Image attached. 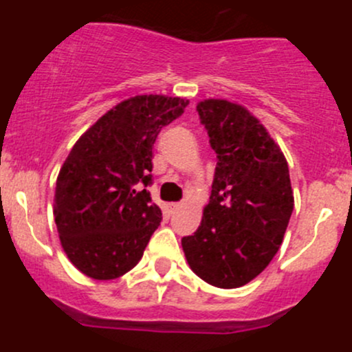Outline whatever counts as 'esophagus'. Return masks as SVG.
<instances>
[{
  "mask_svg": "<svg viewBox=\"0 0 352 352\" xmlns=\"http://www.w3.org/2000/svg\"><path fill=\"white\" fill-rule=\"evenodd\" d=\"M179 208H180L179 202H168V204H166V211H168L170 214H172V212H175Z\"/></svg>",
  "mask_w": 352,
  "mask_h": 352,
  "instance_id": "1",
  "label": "esophagus"
}]
</instances>
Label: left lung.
Listing matches in <instances>:
<instances>
[{
	"label": "left lung",
	"instance_id": "1",
	"mask_svg": "<svg viewBox=\"0 0 352 352\" xmlns=\"http://www.w3.org/2000/svg\"><path fill=\"white\" fill-rule=\"evenodd\" d=\"M199 119L214 150L209 204L182 248L190 269L209 285L240 287L269 265L293 212L289 170L261 120L239 104L209 98Z\"/></svg>",
	"mask_w": 352,
	"mask_h": 352
}]
</instances>
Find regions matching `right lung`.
<instances>
[{"instance_id":"right-lung-1","label":"right lung","mask_w":352,"mask_h":352,"mask_svg":"<svg viewBox=\"0 0 352 352\" xmlns=\"http://www.w3.org/2000/svg\"><path fill=\"white\" fill-rule=\"evenodd\" d=\"M189 100L136 95L74 143L56 182L54 221L71 264L97 281L120 278L143 257L162 221L151 184L153 144ZM144 189H140V186Z\"/></svg>"}]
</instances>
